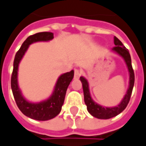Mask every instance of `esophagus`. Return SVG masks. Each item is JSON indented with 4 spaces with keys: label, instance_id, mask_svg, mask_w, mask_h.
Here are the masks:
<instances>
[{
    "label": "esophagus",
    "instance_id": "esophagus-1",
    "mask_svg": "<svg viewBox=\"0 0 146 146\" xmlns=\"http://www.w3.org/2000/svg\"><path fill=\"white\" fill-rule=\"evenodd\" d=\"M81 76V71L78 69V68H75V72H74V77L75 78H78Z\"/></svg>",
    "mask_w": 146,
    "mask_h": 146
}]
</instances>
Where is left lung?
<instances>
[{
  "mask_svg": "<svg viewBox=\"0 0 146 146\" xmlns=\"http://www.w3.org/2000/svg\"><path fill=\"white\" fill-rule=\"evenodd\" d=\"M114 44L115 46L113 47L112 50L117 52L118 54H119L124 59L126 64L127 65L128 70L130 72V85L128 88L127 92L125 95L124 98L122 100L121 103L116 107L113 108H104L101 105H98L96 104L94 101L92 100L91 97L90 95V91H89V85L86 81V79L83 77H80V81L82 82V89H83V94H84V101L85 104L87 106V110L90 114L98 118V119H110V118L116 116L117 115L121 113L122 111L124 110L126 107L127 106L128 103L131 99V94L133 90L134 84V73L132 64H131V55L129 53L128 49L124 45H123V43L118 39L116 37H114Z\"/></svg>",
  "mask_w": 146,
  "mask_h": 146,
  "instance_id": "8db88e82",
  "label": "left lung"
}]
</instances>
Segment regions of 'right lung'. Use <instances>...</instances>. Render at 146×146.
<instances>
[{"mask_svg": "<svg viewBox=\"0 0 146 146\" xmlns=\"http://www.w3.org/2000/svg\"><path fill=\"white\" fill-rule=\"evenodd\" d=\"M52 38L53 34L52 32H40L29 36L16 52L13 63L11 87L15 103L23 114L36 120H48L56 116L60 112L62 105L64 101L67 89L74 77V71H71L60 75L56 84L53 94L47 101L34 104L27 101L22 96L17 82V71L19 61L31 44L40 41H49Z\"/></svg>", "mask_w": 146, "mask_h": 146, "instance_id": "obj_1", "label": "right lung"}]
</instances>
